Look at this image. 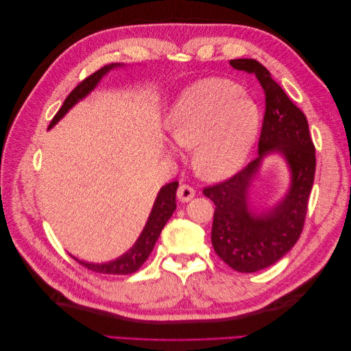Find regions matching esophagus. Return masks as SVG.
<instances>
[{
	"instance_id": "1",
	"label": "esophagus",
	"mask_w": 351,
	"mask_h": 351,
	"mask_svg": "<svg viewBox=\"0 0 351 351\" xmlns=\"http://www.w3.org/2000/svg\"><path fill=\"white\" fill-rule=\"evenodd\" d=\"M195 195H196V192L193 190V187H190L187 184H182L177 190V197L180 202H183V204H186V202H189V200H192L195 197Z\"/></svg>"
}]
</instances>
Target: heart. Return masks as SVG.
<instances>
[{"label": "heart", "instance_id": "b5f03b06", "mask_svg": "<svg viewBox=\"0 0 351 351\" xmlns=\"http://www.w3.org/2000/svg\"><path fill=\"white\" fill-rule=\"evenodd\" d=\"M259 110L239 86L204 79L187 86L173 104L167 129L171 141L193 149V165L206 180H222L246 161L259 132Z\"/></svg>", "mask_w": 351, "mask_h": 351}]
</instances>
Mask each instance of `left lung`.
I'll use <instances>...</instances> for the list:
<instances>
[{
	"mask_svg": "<svg viewBox=\"0 0 351 351\" xmlns=\"http://www.w3.org/2000/svg\"><path fill=\"white\" fill-rule=\"evenodd\" d=\"M236 70L254 74L265 92V115L259 137V156L226 182L204 189L215 204L212 246L228 267L256 272L280 261L299 240L313 186L316 156L306 115L287 97L259 61H230ZM281 153L291 168V189L269 211L254 215L248 205V189L261 159Z\"/></svg>",
	"mask_w": 351,
	"mask_h": 351,
	"instance_id": "8db88e82",
	"label": "left lung"
}]
</instances>
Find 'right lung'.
<instances>
[{
    "instance_id": "right-lung-1",
    "label": "right lung",
    "mask_w": 351,
    "mask_h": 351,
    "mask_svg": "<svg viewBox=\"0 0 351 351\" xmlns=\"http://www.w3.org/2000/svg\"><path fill=\"white\" fill-rule=\"evenodd\" d=\"M121 64H108L104 66L102 69H99L98 71H95L93 74H90L89 77L84 79L83 82H80L76 88H74L69 97L66 98L62 107L58 110V112L56 114L54 119H52L49 129L54 127L62 117L67 114V111L70 108H73L80 99H83L84 97L97 88V84L101 82V79L107 74L110 70L120 67ZM178 187V182H173L165 184L155 199L154 208L151 210V215L147 218L146 226L142 231L141 237L137 239V241L134 243V246L124 253L123 256L117 258L112 262L108 263H89V262H83L79 261L73 256L74 261H77L80 265H83L84 268H88L93 272H99V274H108V275H127V274H133L137 269H139L142 265L145 263V261L149 256L155 243L161 234L162 228L165 227L167 221L171 218L173 212L176 210V192Z\"/></svg>"
}]
</instances>
